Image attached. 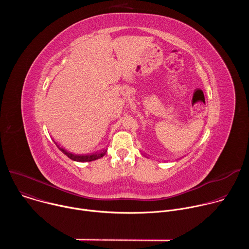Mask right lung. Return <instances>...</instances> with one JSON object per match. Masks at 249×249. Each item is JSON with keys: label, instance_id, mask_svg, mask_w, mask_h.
<instances>
[{"label": "right lung", "instance_id": "1", "mask_svg": "<svg viewBox=\"0 0 249 249\" xmlns=\"http://www.w3.org/2000/svg\"><path fill=\"white\" fill-rule=\"evenodd\" d=\"M58 149L60 150V152H62L68 159H70L71 160L73 161H78V162H89V161H92V160H95L97 159H100L101 157H103L104 154H100V155H93V156H86V157H81V156H75V155H72L70 154L68 152H66L65 150L61 149L58 147Z\"/></svg>", "mask_w": 249, "mask_h": 249}]
</instances>
